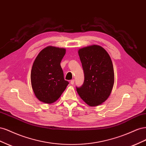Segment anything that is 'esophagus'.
I'll use <instances>...</instances> for the list:
<instances>
[{
  "mask_svg": "<svg viewBox=\"0 0 146 146\" xmlns=\"http://www.w3.org/2000/svg\"><path fill=\"white\" fill-rule=\"evenodd\" d=\"M74 82H75V80H74V79H73V80H70V84H71V85H74Z\"/></svg>",
  "mask_w": 146,
  "mask_h": 146,
  "instance_id": "1",
  "label": "esophagus"
}]
</instances>
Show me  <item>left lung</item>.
Returning a JSON list of instances; mask_svg holds the SVG:
<instances>
[{
	"label": "left lung",
	"mask_w": 146,
	"mask_h": 146,
	"mask_svg": "<svg viewBox=\"0 0 146 146\" xmlns=\"http://www.w3.org/2000/svg\"><path fill=\"white\" fill-rule=\"evenodd\" d=\"M78 54L84 72L83 85L77 88L80 98L90 107H96L107 100L114 82L113 65L104 48L92 45L80 48Z\"/></svg>",
	"instance_id": "1"
}]
</instances>
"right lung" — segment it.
I'll use <instances>...</instances> for the list:
<instances>
[{"label": "right lung", "instance_id": "right-lung-1", "mask_svg": "<svg viewBox=\"0 0 146 146\" xmlns=\"http://www.w3.org/2000/svg\"><path fill=\"white\" fill-rule=\"evenodd\" d=\"M66 49L47 46L39 53L31 70V83L36 98L50 104L58 100L69 82L64 80L60 63Z\"/></svg>", "mask_w": 146, "mask_h": 146}]
</instances>
